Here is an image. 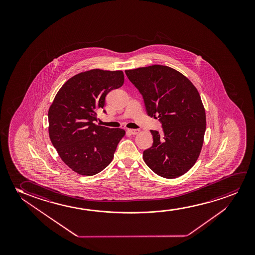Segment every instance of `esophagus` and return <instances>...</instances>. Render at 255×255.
<instances>
[{"mask_svg": "<svg viewBox=\"0 0 255 255\" xmlns=\"http://www.w3.org/2000/svg\"><path fill=\"white\" fill-rule=\"evenodd\" d=\"M128 132L131 134V135H136L137 133L139 132V130L138 129H128Z\"/></svg>", "mask_w": 255, "mask_h": 255, "instance_id": "34e87169", "label": "esophagus"}]
</instances>
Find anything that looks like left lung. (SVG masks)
I'll use <instances>...</instances> for the list:
<instances>
[{"label":"left lung","instance_id":"8db88e82","mask_svg":"<svg viewBox=\"0 0 255 255\" xmlns=\"http://www.w3.org/2000/svg\"><path fill=\"white\" fill-rule=\"evenodd\" d=\"M129 80L143 96L147 114L158 119L163 133L150 130L152 146L143 158L163 178H175L194 165L202 149L206 111L199 91L178 70L151 65L126 70Z\"/></svg>","mask_w":255,"mask_h":255}]
</instances>
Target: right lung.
Instances as JSON below:
<instances>
[{"mask_svg": "<svg viewBox=\"0 0 255 255\" xmlns=\"http://www.w3.org/2000/svg\"><path fill=\"white\" fill-rule=\"evenodd\" d=\"M125 82L122 70H88L70 78L49 109V135L61 159L78 174L93 176L114 157L123 129L95 124L110 91Z\"/></svg>", "mask_w": 255, "mask_h": 255, "instance_id": "right-lung-1", "label": "right lung"}]
</instances>
